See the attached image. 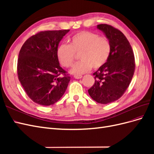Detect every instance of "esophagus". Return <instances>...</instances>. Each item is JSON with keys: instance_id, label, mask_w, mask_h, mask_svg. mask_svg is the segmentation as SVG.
Returning <instances> with one entry per match:
<instances>
[{"instance_id": "obj_1", "label": "esophagus", "mask_w": 154, "mask_h": 154, "mask_svg": "<svg viewBox=\"0 0 154 154\" xmlns=\"http://www.w3.org/2000/svg\"><path fill=\"white\" fill-rule=\"evenodd\" d=\"M74 77L76 79H80L82 78V75H75V76H74Z\"/></svg>"}]
</instances>
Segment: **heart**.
<instances>
[{
  "label": "heart",
  "instance_id": "b5f03b06",
  "mask_svg": "<svg viewBox=\"0 0 154 154\" xmlns=\"http://www.w3.org/2000/svg\"><path fill=\"white\" fill-rule=\"evenodd\" d=\"M70 44H60L57 51L60 63L65 67L72 66L79 54L81 60L71 69L74 74L87 72L92 67L97 70L104 66L108 61L111 53V44L105 36H100L95 32L83 31L74 35L69 40Z\"/></svg>",
  "mask_w": 154,
  "mask_h": 154
}]
</instances>
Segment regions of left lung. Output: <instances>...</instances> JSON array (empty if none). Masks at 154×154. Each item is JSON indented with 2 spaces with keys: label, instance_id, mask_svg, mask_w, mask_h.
<instances>
[{
  "label": "left lung",
  "instance_id": "1",
  "mask_svg": "<svg viewBox=\"0 0 154 154\" xmlns=\"http://www.w3.org/2000/svg\"><path fill=\"white\" fill-rule=\"evenodd\" d=\"M111 44L108 61L93 75L95 82L88 94L97 103L107 104L119 99L128 87L134 74L135 58L128 40L122 31L108 24H99Z\"/></svg>",
  "mask_w": 154,
  "mask_h": 154
}]
</instances>
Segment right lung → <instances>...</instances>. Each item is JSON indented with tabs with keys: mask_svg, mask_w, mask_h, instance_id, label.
<instances>
[{
	"mask_svg": "<svg viewBox=\"0 0 154 154\" xmlns=\"http://www.w3.org/2000/svg\"><path fill=\"white\" fill-rule=\"evenodd\" d=\"M69 29L44 31L31 36L18 54L17 74L29 98L40 105H53L66 92L71 77L60 66L57 51Z\"/></svg>",
	"mask_w": 154,
	"mask_h": 154,
	"instance_id": "right-lung-1",
	"label": "right lung"
}]
</instances>
